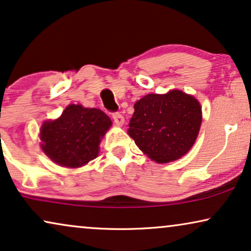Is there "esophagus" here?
<instances>
[{
    "label": "esophagus",
    "instance_id": "34e87169",
    "mask_svg": "<svg viewBox=\"0 0 251 251\" xmlns=\"http://www.w3.org/2000/svg\"><path fill=\"white\" fill-rule=\"evenodd\" d=\"M112 118H113V122H115L118 126H122L124 122H125V119H124L123 115H122V113H119V112L112 113Z\"/></svg>",
    "mask_w": 251,
    "mask_h": 251
}]
</instances>
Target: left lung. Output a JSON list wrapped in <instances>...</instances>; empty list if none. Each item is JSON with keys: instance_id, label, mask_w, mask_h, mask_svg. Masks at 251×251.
<instances>
[{"instance_id": "1", "label": "left lung", "mask_w": 251, "mask_h": 251, "mask_svg": "<svg viewBox=\"0 0 251 251\" xmlns=\"http://www.w3.org/2000/svg\"><path fill=\"white\" fill-rule=\"evenodd\" d=\"M201 123L202 108L198 100L173 89L139 100L127 132L149 158L156 163H170L189 151Z\"/></svg>"}]
</instances>
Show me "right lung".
<instances>
[{
	"label": "right lung",
	"mask_w": 251,
	"mask_h": 251,
	"mask_svg": "<svg viewBox=\"0 0 251 251\" xmlns=\"http://www.w3.org/2000/svg\"><path fill=\"white\" fill-rule=\"evenodd\" d=\"M111 125L102 110L70 104L59 118L42 124L41 148L56 164L80 168L98 157L101 139Z\"/></svg>",
	"instance_id": "obj_1"
}]
</instances>
